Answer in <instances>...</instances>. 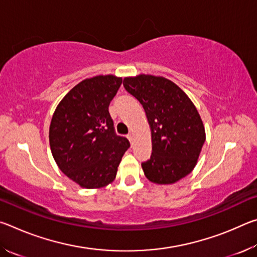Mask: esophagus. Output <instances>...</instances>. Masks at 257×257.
Returning a JSON list of instances; mask_svg holds the SVG:
<instances>
[{
  "mask_svg": "<svg viewBox=\"0 0 257 257\" xmlns=\"http://www.w3.org/2000/svg\"><path fill=\"white\" fill-rule=\"evenodd\" d=\"M128 139H129V142H130V143H132V144H133V142H134V136H133V135H132V134H130V135H128Z\"/></svg>",
  "mask_w": 257,
  "mask_h": 257,
  "instance_id": "esophagus-1",
  "label": "esophagus"
}]
</instances>
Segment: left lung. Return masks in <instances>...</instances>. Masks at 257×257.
I'll return each mask as SVG.
<instances>
[{
    "label": "left lung",
    "mask_w": 257,
    "mask_h": 257,
    "mask_svg": "<svg viewBox=\"0 0 257 257\" xmlns=\"http://www.w3.org/2000/svg\"><path fill=\"white\" fill-rule=\"evenodd\" d=\"M123 86L144 107L152 138L150 160L142 163L153 184L172 185L194 170L205 128L196 106L175 82L141 73L124 77Z\"/></svg>",
    "instance_id": "left-lung-1"
}]
</instances>
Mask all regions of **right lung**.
<instances>
[{
	"label": "right lung",
	"mask_w": 257,
	"mask_h": 257,
	"mask_svg": "<svg viewBox=\"0 0 257 257\" xmlns=\"http://www.w3.org/2000/svg\"><path fill=\"white\" fill-rule=\"evenodd\" d=\"M122 78L99 75L77 84L61 99L50 124L55 163L81 188L97 189L115 179L129 141L116 136L108 105Z\"/></svg>",
	"instance_id": "1"
}]
</instances>
